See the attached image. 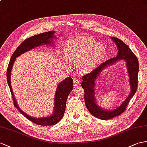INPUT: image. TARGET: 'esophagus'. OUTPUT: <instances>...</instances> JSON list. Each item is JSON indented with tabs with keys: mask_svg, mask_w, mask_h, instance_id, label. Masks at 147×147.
<instances>
[{
	"mask_svg": "<svg viewBox=\"0 0 147 147\" xmlns=\"http://www.w3.org/2000/svg\"><path fill=\"white\" fill-rule=\"evenodd\" d=\"M73 82H74V85L75 86H76L79 84H80V80H79L78 79H77V78H74L73 80Z\"/></svg>",
	"mask_w": 147,
	"mask_h": 147,
	"instance_id": "1",
	"label": "esophagus"
}]
</instances>
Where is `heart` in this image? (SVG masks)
<instances>
[{"instance_id":"b5f03b06","label":"heart","mask_w":147,"mask_h":147,"mask_svg":"<svg viewBox=\"0 0 147 147\" xmlns=\"http://www.w3.org/2000/svg\"><path fill=\"white\" fill-rule=\"evenodd\" d=\"M106 48L102 43L93 38L80 36L67 41L65 55L69 61L76 63L81 73L90 72L103 61Z\"/></svg>"}]
</instances>
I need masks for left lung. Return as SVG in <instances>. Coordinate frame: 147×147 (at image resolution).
Listing matches in <instances>:
<instances>
[{"label": "left lung", "mask_w": 147, "mask_h": 147, "mask_svg": "<svg viewBox=\"0 0 147 147\" xmlns=\"http://www.w3.org/2000/svg\"><path fill=\"white\" fill-rule=\"evenodd\" d=\"M111 39L115 43L118 49V53L116 57L107 60L101 64L91 73L84 75L82 79V88L84 90V101L86 106L91 114L96 117L108 120L118 116L125 111L127 105L137 91L138 86V74L139 69L138 61L137 56L131 51L130 48L122 40L115 37H111ZM123 59L126 62V65L129 76V83L131 91L129 96L125 101L119 107L112 111H107L100 108L97 105L94 94V86L95 80L100 73L107 65Z\"/></svg>", "instance_id": "1"}]
</instances>
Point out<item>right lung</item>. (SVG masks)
<instances>
[{
	"label": "right lung",
	"instance_id": "add662e5",
	"mask_svg": "<svg viewBox=\"0 0 147 147\" xmlns=\"http://www.w3.org/2000/svg\"><path fill=\"white\" fill-rule=\"evenodd\" d=\"M55 33V31L47 32L45 33H40V34L38 35H34L26 39L16 49V50L14 51L12 57L10 58L9 66L7 70V83H8L11 92V94H12L14 106L26 118L28 119L29 120H30L32 122L40 125H53L58 123L62 119L64 114H65L67 98L68 97L69 93L73 89V81L72 78L70 77L67 78L65 79L62 82H60L58 84L57 89L56 90L55 93L54 110L53 114H51L50 116L46 117L35 118L32 117L25 114L18 107L17 101L16 100V99L14 97L12 87H11V71H12V66L13 65L15 61H16V58L19 56L20 55L23 54L24 53L30 50L35 47H39L40 45H45L48 44H50V45L53 44L52 40L53 39V38L55 37L54 35Z\"/></svg>",
	"mask_w": 147,
	"mask_h": 147
}]
</instances>
